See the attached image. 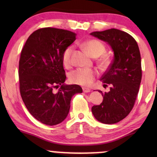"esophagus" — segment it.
Listing matches in <instances>:
<instances>
[{"label": "esophagus", "mask_w": 157, "mask_h": 157, "mask_svg": "<svg viewBox=\"0 0 157 157\" xmlns=\"http://www.w3.org/2000/svg\"><path fill=\"white\" fill-rule=\"evenodd\" d=\"M82 91H83V92L85 93H88L91 91V89H88V88H82Z\"/></svg>", "instance_id": "1"}]
</instances>
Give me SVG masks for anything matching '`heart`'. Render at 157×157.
Returning <instances> with one entry per match:
<instances>
[{
    "label": "heart",
    "mask_w": 157,
    "mask_h": 157,
    "mask_svg": "<svg viewBox=\"0 0 157 157\" xmlns=\"http://www.w3.org/2000/svg\"><path fill=\"white\" fill-rule=\"evenodd\" d=\"M82 46L88 53L92 57H100L105 52V46L100 41L97 40H89L82 43ZM73 52L72 46H68L65 49L63 54V63L66 67H69L71 64V54ZM100 63L102 66H106L108 63V60L106 58H101ZM97 72L95 70L91 68H79L73 71L70 74V81L73 83H76L80 86H88L92 83L94 80Z\"/></svg>",
    "instance_id": "obj_1"
}]
</instances>
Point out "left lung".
<instances>
[{
  "label": "left lung",
  "mask_w": 157,
  "mask_h": 157,
  "mask_svg": "<svg viewBox=\"0 0 157 157\" xmlns=\"http://www.w3.org/2000/svg\"><path fill=\"white\" fill-rule=\"evenodd\" d=\"M90 35L107 43L113 52L112 63L100 80L103 87L109 85L110 91L104 94L99 91L103 100L94 105L91 111L102 123H117L131 112L140 89L142 67L138 44L132 36L117 29Z\"/></svg>",
  "instance_id": "left-lung-1"
}]
</instances>
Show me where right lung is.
Returning a JSON list of instances; mask_svg holds the SVG:
<instances>
[{"label": "right lung", "mask_w": 157, "mask_h": 157, "mask_svg": "<svg viewBox=\"0 0 157 157\" xmlns=\"http://www.w3.org/2000/svg\"><path fill=\"white\" fill-rule=\"evenodd\" d=\"M76 34L55 28L36 30L29 37L19 61L20 91L25 105L42 123L55 125L69 112L71 97L82 93L78 85L65 83L63 54ZM59 88L55 93L53 89Z\"/></svg>", "instance_id": "add662e5"}]
</instances>
